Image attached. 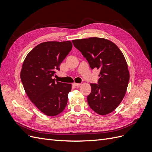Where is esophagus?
Masks as SVG:
<instances>
[{"mask_svg": "<svg viewBox=\"0 0 152 152\" xmlns=\"http://www.w3.org/2000/svg\"><path fill=\"white\" fill-rule=\"evenodd\" d=\"M80 85V84H79V83H73V86H75V87H77V86H79Z\"/></svg>", "mask_w": 152, "mask_h": 152, "instance_id": "1", "label": "esophagus"}]
</instances>
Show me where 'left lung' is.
<instances>
[{"label": "left lung", "instance_id": "left-lung-1", "mask_svg": "<svg viewBox=\"0 0 152 152\" xmlns=\"http://www.w3.org/2000/svg\"><path fill=\"white\" fill-rule=\"evenodd\" d=\"M91 69L100 70L98 84H91L87 96L91 108L99 115L113 112L126 94L129 80L127 65L122 53L113 42L103 38L72 40Z\"/></svg>", "mask_w": 152, "mask_h": 152}]
</instances>
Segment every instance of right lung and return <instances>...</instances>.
<instances>
[{
	"mask_svg": "<svg viewBox=\"0 0 152 152\" xmlns=\"http://www.w3.org/2000/svg\"><path fill=\"white\" fill-rule=\"evenodd\" d=\"M70 41H50L35 46L27 55L20 77L31 102L48 116H56L65 108L72 84L56 81L53 77L70 52Z\"/></svg>",
	"mask_w": 152,
	"mask_h": 152,
	"instance_id": "1",
	"label": "right lung"
}]
</instances>
